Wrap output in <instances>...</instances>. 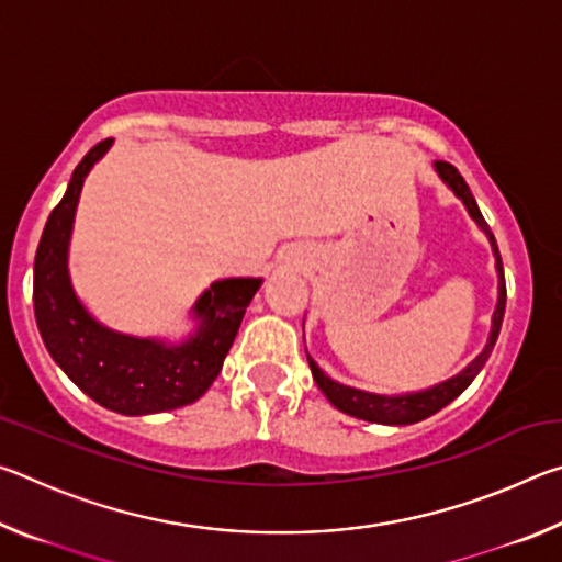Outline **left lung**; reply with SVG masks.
<instances>
[{"mask_svg":"<svg viewBox=\"0 0 562 562\" xmlns=\"http://www.w3.org/2000/svg\"><path fill=\"white\" fill-rule=\"evenodd\" d=\"M436 170H439V176L446 180V183H449V188L453 190V193L461 198L463 205H465V211L471 213L473 221L479 223L483 231H486L488 240L493 245V255H496L498 304H496V312H493L491 337H488L486 349H483L481 355L475 357L471 364L463 369L461 374H456L453 379H449V382L426 389V392L404 394V396H379V394L359 392V389H351V386L331 382V379L315 364V359L307 357L310 359L312 376H315V382L322 389V394H325L329 402L339 408V412H345L349 416H357V418H364V422H372V424H394V426L416 424V422H422V418H426V416L441 412L446 404H451L453 398L459 396L463 389L473 382L475 374H479L481 369H483V364H486L493 347H496L498 331H501V325H503V312H506V278H503V262H501V252H498L496 237H493L488 223L483 221L479 205H475L471 190H469V186H465V180H463V176L459 173V170H456L451 164H446V160H436Z\"/></svg>","mask_w":562,"mask_h":562,"instance_id":"obj_1","label":"left lung"}]
</instances>
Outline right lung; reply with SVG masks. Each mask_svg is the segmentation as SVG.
<instances>
[{
	"mask_svg": "<svg viewBox=\"0 0 562 562\" xmlns=\"http://www.w3.org/2000/svg\"><path fill=\"white\" fill-rule=\"evenodd\" d=\"M109 146L111 138L101 140L81 158L64 198L44 225L34 258L36 327L52 359L93 402L126 416L170 412L201 398L221 374L247 304L262 280L213 282L193 307L201 319L198 335L178 347L101 327L76 300L66 270V250L83 178Z\"/></svg>",
	"mask_w": 562,
	"mask_h": 562,
	"instance_id": "add662e5",
	"label": "right lung"
}]
</instances>
